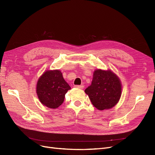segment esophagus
<instances>
[{"label":"esophagus","instance_id":"1","mask_svg":"<svg viewBox=\"0 0 155 155\" xmlns=\"http://www.w3.org/2000/svg\"><path fill=\"white\" fill-rule=\"evenodd\" d=\"M74 87L77 88H80V89H83L84 88V86L83 85H75Z\"/></svg>","mask_w":155,"mask_h":155}]
</instances>
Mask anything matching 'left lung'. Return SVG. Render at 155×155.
Wrapping results in <instances>:
<instances>
[{
  "label": "left lung",
  "mask_w": 155,
  "mask_h": 155,
  "mask_svg": "<svg viewBox=\"0 0 155 155\" xmlns=\"http://www.w3.org/2000/svg\"><path fill=\"white\" fill-rule=\"evenodd\" d=\"M121 81L111 70L97 69L94 72L91 84L84 91L98 110L113 107L121 95Z\"/></svg>",
  "instance_id": "8db88e82"
}]
</instances>
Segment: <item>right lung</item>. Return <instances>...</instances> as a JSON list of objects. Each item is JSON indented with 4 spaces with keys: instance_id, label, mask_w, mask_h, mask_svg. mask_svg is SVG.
<instances>
[{
    "instance_id": "1",
    "label": "right lung",
    "mask_w": 155,
    "mask_h": 155,
    "mask_svg": "<svg viewBox=\"0 0 155 155\" xmlns=\"http://www.w3.org/2000/svg\"><path fill=\"white\" fill-rule=\"evenodd\" d=\"M71 88L60 70H48L39 78L36 93L42 105L57 109L62 104L65 94Z\"/></svg>"
}]
</instances>
